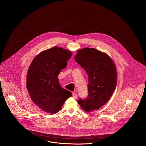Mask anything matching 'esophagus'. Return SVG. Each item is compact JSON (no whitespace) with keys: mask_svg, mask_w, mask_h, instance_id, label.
Here are the masks:
<instances>
[{"mask_svg":"<svg viewBox=\"0 0 146 146\" xmlns=\"http://www.w3.org/2000/svg\"><path fill=\"white\" fill-rule=\"evenodd\" d=\"M72 97L75 99H77V98H78V96L75 93H72Z\"/></svg>","mask_w":146,"mask_h":146,"instance_id":"esophagus-1","label":"esophagus"}]
</instances>
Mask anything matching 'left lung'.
Wrapping results in <instances>:
<instances>
[{
  "mask_svg": "<svg viewBox=\"0 0 146 146\" xmlns=\"http://www.w3.org/2000/svg\"><path fill=\"white\" fill-rule=\"evenodd\" d=\"M75 60L86 71L89 79L88 96L78 103L86 112L98 110L110 100L115 90L116 65L107 54L95 48L79 49Z\"/></svg>",
  "mask_w": 146,
  "mask_h": 146,
  "instance_id": "left-lung-1",
  "label": "left lung"
}]
</instances>
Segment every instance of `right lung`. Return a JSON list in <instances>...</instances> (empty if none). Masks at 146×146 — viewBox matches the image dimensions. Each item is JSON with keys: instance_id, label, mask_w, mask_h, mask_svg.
<instances>
[{"instance_id": "1", "label": "right lung", "mask_w": 146, "mask_h": 146, "mask_svg": "<svg viewBox=\"0 0 146 146\" xmlns=\"http://www.w3.org/2000/svg\"><path fill=\"white\" fill-rule=\"evenodd\" d=\"M72 53L54 46L39 53L31 63L27 74L26 87L33 101L49 113L61 110L72 93L60 84L58 76L67 65Z\"/></svg>"}]
</instances>
